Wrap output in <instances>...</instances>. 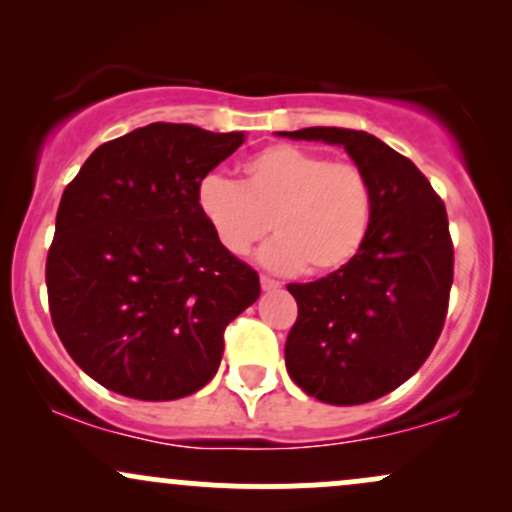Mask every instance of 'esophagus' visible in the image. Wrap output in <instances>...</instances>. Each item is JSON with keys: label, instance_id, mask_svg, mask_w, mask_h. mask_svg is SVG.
I'll return each instance as SVG.
<instances>
[{"label": "esophagus", "instance_id": "obj_1", "mask_svg": "<svg viewBox=\"0 0 512 512\" xmlns=\"http://www.w3.org/2000/svg\"><path fill=\"white\" fill-rule=\"evenodd\" d=\"M260 284H262V289L264 291H276V289H281V281H276V279H272V276H260Z\"/></svg>", "mask_w": 512, "mask_h": 512}]
</instances>
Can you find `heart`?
I'll return each mask as SVG.
<instances>
[{
  "label": "heart",
  "instance_id": "b5f03b06",
  "mask_svg": "<svg viewBox=\"0 0 512 512\" xmlns=\"http://www.w3.org/2000/svg\"><path fill=\"white\" fill-rule=\"evenodd\" d=\"M199 209L231 255L267 236L262 262L279 272L325 276L356 260L373 221V185L351 161L296 144H272L243 163V180L207 178Z\"/></svg>",
  "mask_w": 512,
  "mask_h": 512
}]
</instances>
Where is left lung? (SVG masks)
I'll return each instance as SVG.
<instances>
[{"label": "left lung", "mask_w": 512, "mask_h": 512, "mask_svg": "<svg viewBox=\"0 0 512 512\" xmlns=\"http://www.w3.org/2000/svg\"><path fill=\"white\" fill-rule=\"evenodd\" d=\"M281 137L344 146L373 185V221L356 260L310 284H289L298 317L286 370L310 397L339 407L397 390L436 346L448 315V211L407 156L368 132L305 127Z\"/></svg>", "instance_id": "8db88e82"}]
</instances>
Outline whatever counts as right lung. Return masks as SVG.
Returning <instances> with one entry per match:
<instances>
[{
    "mask_svg": "<svg viewBox=\"0 0 512 512\" xmlns=\"http://www.w3.org/2000/svg\"><path fill=\"white\" fill-rule=\"evenodd\" d=\"M243 132L154 122L105 142L64 187L45 262L52 325L117 395L168 402L219 370L223 332L260 276L216 238L202 180Z\"/></svg>",
    "mask_w": 512,
    "mask_h": 512,
    "instance_id": "1",
    "label": "right lung"
}]
</instances>
